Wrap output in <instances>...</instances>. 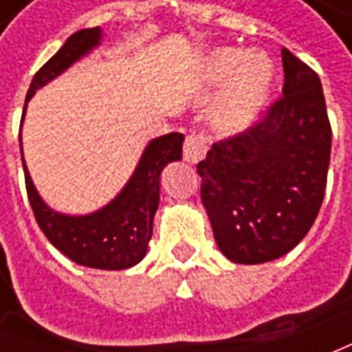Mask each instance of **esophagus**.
I'll use <instances>...</instances> for the list:
<instances>
[{
  "instance_id": "34e87169",
  "label": "esophagus",
  "mask_w": 352,
  "mask_h": 352,
  "mask_svg": "<svg viewBox=\"0 0 352 352\" xmlns=\"http://www.w3.org/2000/svg\"><path fill=\"white\" fill-rule=\"evenodd\" d=\"M207 141L204 135H190L186 138L183 146V156L188 164H198L199 160L206 158Z\"/></svg>"
}]
</instances>
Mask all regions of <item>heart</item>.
<instances>
[{
  "label": "heart",
  "instance_id": "obj_1",
  "mask_svg": "<svg viewBox=\"0 0 352 352\" xmlns=\"http://www.w3.org/2000/svg\"><path fill=\"white\" fill-rule=\"evenodd\" d=\"M204 72L207 79L213 80H221L234 73L214 98L209 113L217 130L234 135L258 122L270 103L275 80V72L267 58L224 47L209 52Z\"/></svg>",
  "mask_w": 352,
  "mask_h": 352
}]
</instances>
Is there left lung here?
<instances>
[{"label":"left lung","mask_w":352,"mask_h":352,"mask_svg":"<svg viewBox=\"0 0 352 352\" xmlns=\"http://www.w3.org/2000/svg\"><path fill=\"white\" fill-rule=\"evenodd\" d=\"M283 98L264 120L219 141L198 164L201 201L221 252L264 264L292 251L322 206L332 128L318 75L280 50Z\"/></svg>","instance_id":"obj_1"}]
</instances>
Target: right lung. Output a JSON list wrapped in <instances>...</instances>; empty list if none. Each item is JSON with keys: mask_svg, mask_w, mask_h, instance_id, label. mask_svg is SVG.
I'll return each instance as SVG.
<instances>
[{"mask_svg": "<svg viewBox=\"0 0 352 352\" xmlns=\"http://www.w3.org/2000/svg\"><path fill=\"white\" fill-rule=\"evenodd\" d=\"M101 35L100 28H88L73 34L64 47L35 73L28 90L26 105L34 98L35 90L56 79L69 65L96 49L101 43ZM183 141L184 135L177 131L153 139L145 146L138 168L120 194L98 211L77 217L58 213L43 201L22 156L28 198L43 234L75 264L96 270H126L139 264L145 258L153 236L154 213L160 204L162 171L169 162L183 158Z\"/></svg>", "mask_w": 352, "mask_h": 352, "instance_id": "right-lung-1", "label": "right lung"}]
</instances>
